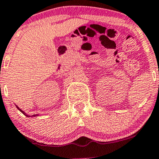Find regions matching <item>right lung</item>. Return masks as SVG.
<instances>
[{"instance_id":"add662e5","label":"right lung","mask_w":159,"mask_h":159,"mask_svg":"<svg viewBox=\"0 0 159 159\" xmlns=\"http://www.w3.org/2000/svg\"><path fill=\"white\" fill-rule=\"evenodd\" d=\"M17 109H18V110H20V112H22V113H23V114H24V115H25L26 116H27V117H35V116H39V115H37V114H36V115H32V116H29V115H27V113H26V112H24V111H23V110H22V109H20V108L18 107V106H17Z\"/></svg>"}]
</instances>
